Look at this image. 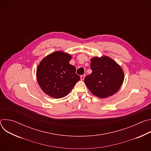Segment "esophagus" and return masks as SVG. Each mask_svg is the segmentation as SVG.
<instances>
[{
    "instance_id": "34e87169",
    "label": "esophagus",
    "mask_w": 151,
    "mask_h": 151,
    "mask_svg": "<svg viewBox=\"0 0 151 151\" xmlns=\"http://www.w3.org/2000/svg\"><path fill=\"white\" fill-rule=\"evenodd\" d=\"M85 75H81V79L82 81H83V80L84 79V78H85Z\"/></svg>"
}]
</instances>
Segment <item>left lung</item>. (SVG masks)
Wrapping results in <instances>:
<instances>
[{
    "label": "left lung",
    "mask_w": 151,
    "mask_h": 151,
    "mask_svg": "<svg viewBox=\"0 0 151 151\" xmlns=\"http://www.w3.org/2000/svg\"><path fill=\"white\" fill-rule=\"evenodd\" d=\"M92 73L84 78L90 91L99 98H106L116 93L123 83L124 72L121 66L109 57L91 59Z\"/></svg>",
    "instance_id": "1"
}]
</instances>
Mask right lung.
<instances>
[{"label": "right lung", "mask_w": 151, "mask_h": 151, "mask_svg": "<svg viewBox=\"0 0 151 151\" xmlns=\"http://www.w3.org/2000/svg\"><path fill=\"white\" fill-rule=\"evenodd\" d=\"M72 56L55 51L43 59L37 68V82L43 91L51 97L66 96L79 81L76 68L69 63Z\"/></svg>", "instance_id": "1"}]
</instances>
